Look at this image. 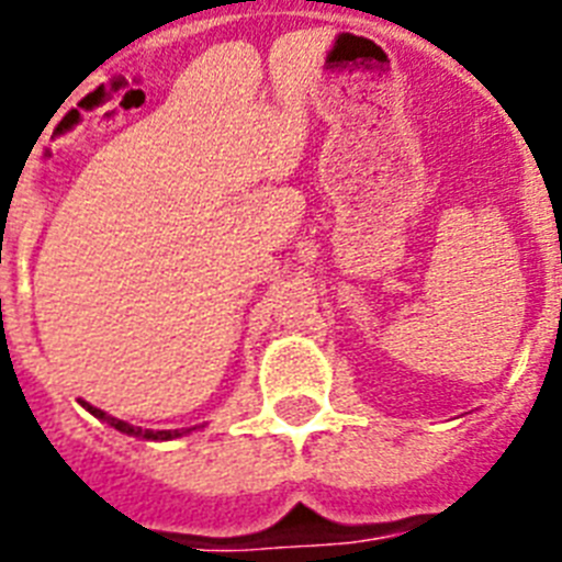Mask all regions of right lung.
I'll return each instance as SVG.
<instances>
[{"label":"right lung","instance_id":"1","mask_svg":"<svg viewBox=\"0 0 562 562\" xmlns=\"http://www.w3.org/2000/svg\"><path fill=\"white\" fill-rule=\"evenodd\" d=\"M88 412L93 414L97 419H102V423H108V426H113L116 431L128 434V437H143V440H173V437H182V434H188L191 428H186V431H179V428H173V431H150V428H139V426H131V423H125V419H116V417H108L102 408H97V405L91 403H82Z\"/></svg>","mask_w":562,"mask_h":562}]
</instances>
